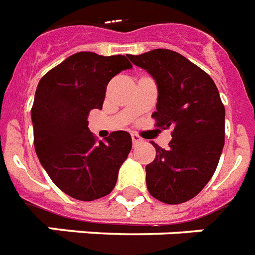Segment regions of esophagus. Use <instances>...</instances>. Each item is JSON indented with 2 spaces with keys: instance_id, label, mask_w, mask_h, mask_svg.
<instances>
[{
  "instance_id": "34e87169",
  "label": "esophagus",
  "mask_w": 255,
  "mask_h": 255,
  "mask_svg": "<svg viewBox=\"0 0 255 255\" xmlns=\"http://www.w3.org/2000/svg\"><path fill=\"white\" fill-rule=\"evenodd\" d=\"M131 137H132V143H133V145H139V144L143 143V139H141L137 133H131Z\"/></svg>"
}]
</instances>
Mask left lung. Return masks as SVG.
<instances>
[{"mask_svg":"<svg viewBox=\"0 0 255 255\" xmlns=\"http://www.w3.org/2000/svg\"><path fill=\"white\" fill-rule=\"evenodd\" d=\"M128 58L155 79L156 127L173 128L167 149L153 144L156 157L145 167L148 192L165 204L188 201L212 178L225 144L220 92L204 70L176 51L155 49Z\"/></svg>","mask_w":255,"mask_h":255,"instance_id":"1","label":"left lung"}]
</instances>
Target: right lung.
<instances>
[{"label": "right lung", "instance_id": "right-lung-1", "mask_svg": "<svg viewBox=\"0 0 255 255\" xmlns=\"http://www.w3.org/2000/svg\"><path fill=\"white\" fill-rule=\"evenodd\" d=\"M128 69L132 65L124 55L81 51L38 83L31 108L34 147L50 178L70 197L92 201L115 188L131 135L115 131L98 143L87 119L91 110L103 107L108 82Z\"/></svg>", "mask_w": 255, "mask_h": 255}]
</instances>
